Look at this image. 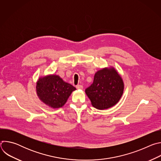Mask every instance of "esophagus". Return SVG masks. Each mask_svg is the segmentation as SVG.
<instances>
[{
    "instance_id": "34e87169",
    "label": "esophagus",
    "mask_w": 161,
    "mask_h": 161,
    "mask_svg": "<svg viewBox=\"0 0 161 161\" xmlns=\"http://www.w3.org/2000/svg\"><path fill=\"white\" fill-rule=\"evenodd\" d=\"M83 86L82 85H76V88L77 89H83Z\"/></svg>"
}]
</instances>
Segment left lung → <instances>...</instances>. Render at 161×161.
Returning <instances> with one entry per match:
<instances>
[{
  "label": "left lung",
  "mask_w": 161,
  "mask_h": 161,
  "mask_svg": "<svg viewBox=\"0 0 161 161\" xmlns=\"http://www.w3.org/2000/svg\"><path fill=\"white\" fill-rule=\"evenodd\" d=\"M124 89L123 80L115 69L105 67L97 71L94 81L85 90L91 104L98 109H106L115 105Z\"/></svg>",
  "instance_id": "left-lung-1"
}]
</instances>
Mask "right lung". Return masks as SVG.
Segmentation results:
<instances>
[{"instance_id": "add662e5", "label": "right lung", "mask_w": 161, "mask_h": 161, "mask_svg": "<svg viewBox=\"0 0 161 161\" xmlns=\"http://www.w3.org/2000/svg\"><path fill=\"white\" fill-rule=\"evenodd\" d=\"M75 90V86L65 82L56 75L40 77L36 83L38 97L42 103L52 108L62 107Z\"/></svg>"}]
</instances>
